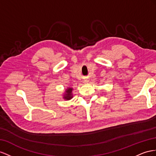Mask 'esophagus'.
Returning <instances> with one entry per match:
<instances>
[{"label": "esophagus", "mask_w": 156, "mask_h": 156, "mask_svg": "<svg viewBox=\"0 0 156 156\" xmlns=\"http://www.w3.org/2000/svg\"><path fill=\"white\" fill-rule=\"evenodd\" d=\"M83 82H84V83H87V82H88V80L85 79V80H83Z\"/></svg>", "instance_id": "34e87169"}]
</instances>
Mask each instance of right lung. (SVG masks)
I'll use <instances>...</instances> for the list:
<instances>
[{"instance_id":"right-lung-1","label":"right lung","mask_w":156,"mask_h":156,"mask_svg":"<svg viewBox=\"0 0 156 156\" xmlns=\"http://www.w3.org/2000/svg\"><path fill=\"white\" fill-rule=\"evenodd\" d=\"M73 87H67L65 90V91L64 92L63 95V98L66 101H69L73 97Z\"/></svg>"}]
</instances>
